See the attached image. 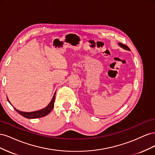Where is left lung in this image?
<instances>
[{"label":"left lung","mask_w":155,"mask_h":155,"mask_svg":"<svg viewBox=\"0 0 155 155\" xmlns=\"http://www.w3.org/2000/svg\"><path fill=\"white\" fill-rule=\"evenodd\" d=\"M119 45L121 46V47H122V48H124V49L130 50V48L128 47L127 46H126V45H124V44H122V43H119Z\"/></svg>","instance_id":"1"}]
</instances>
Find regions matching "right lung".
Instances as JSON below:
<instances>
[{"label": "right lung", "instance_id": "right-lung-1", "mask_svg": "<svg viewBox=\"0 0 155 155\" xmlns=\"http://www.w3.org/2000/svg\"><path fill=\"white\" fill-rule=\"evenodd\" d=\"M55 94L56 92L54 93V95L51 99V101L50 102V104L46 106L44 109L39 110H37V111H34V112H22L16 109L15 108H14L16 110L17 112H18L21 116L23 117H25L26 118H28V119H35V118H42V117L45 116L46 115H48L51 110L53 109V108L54 107V102H55ZM8 101L9 103L10 104V101H9L8 98H7ZM12 105V104H11Z\"/></svg>", "mask_w": 155, "mask_h": 155}]
</instances>
